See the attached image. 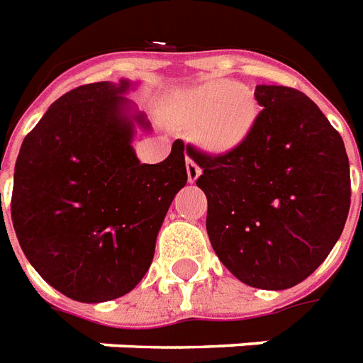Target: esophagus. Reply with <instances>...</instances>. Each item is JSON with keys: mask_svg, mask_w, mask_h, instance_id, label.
I'll list each match as a JSON object with an SVG mask.
<instances>
[{"mask_svg": "<svg viewBox=\"0 0 363 363\" xmlns=\"http://www.w3.org/2000/svg\"><path fill=\"white\" fill-rule=\"evenodd\" d=\"M186 173H188V181L194 182L198 177L201 175V167L198 163L194 162L192 157H186Z\"/></svg>", "mask_w": 363, "mask_h": 363, "instance_id": "obj_1", "label": "esophagus"}]
</instances>
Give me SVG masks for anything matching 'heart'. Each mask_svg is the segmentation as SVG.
<instances>
[{"mask_svg":"<svg viewBox=\"0 0 363 363\" xmlns=\"http://www.w3.org/2000/svg\"><path fill=\"white\" fill-rule=\"evenodd\" d=\"M169 118L181 127L198 125V137L211 150H230L247 137L257 120V101L242 85L213 79L181 91Z\"/></svg>","mask_w":363,"mask_h":363,"instance_id":"b5f03b06","label":"heart"}]
</instances>
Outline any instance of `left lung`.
I'll return each mask as SVG.
<instances>
[{"label": "left lung", "mask_w": 363, "mask_h": 363, "mask_svg": "<svg viewBox=\"0 0 363 363\" xmlns=\"http://www.w3.org/2000/svg\"><path fill=\"white\" fill-rule=\"evenodd\" d=\"M262 110L226 154L192 145L207 196V234L220 262L259 289L306 280L341 236L350 209V167L341 135L308 96L257 85Z\"/></svg>", "instance_id": "1"}]
</instances>
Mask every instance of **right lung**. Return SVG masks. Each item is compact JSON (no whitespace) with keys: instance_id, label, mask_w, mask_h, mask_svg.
I'll use <instances>...</instances> for the list:
<instances>
[{"instance_id":"right-lung-1","label":"right lung","mask_w":363,"mask_h":363,"mask_svg":"<svg viewBox=\"0 0 363 363\" xmlns=\"http://www.w3.org/2000/svg\"><path fill=\"white\" fill-rule=\"evenodd\" d=\"M121 79L89 83L55 101L15 163L11 218L30 264L66 297L104 303L143 280L157 232L188 181L184 143L140 163L135 123L150 129Z\"/></svg>"}]
</instances>
